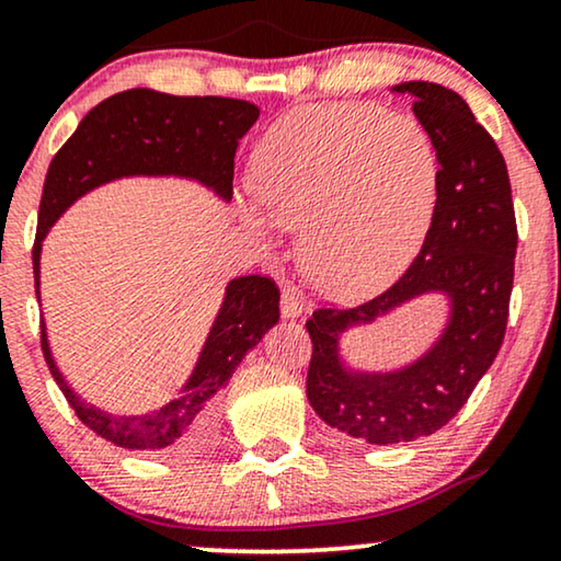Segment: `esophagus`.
Here are the masks:
<instances>
[{
  "label": "esophagus",
  "mask_w": 561,
  "mask_h": 561,
  "mask_svg": "<svg viewBox=\"0 0 561 561\" xmlns=\"http://www.w3.org/2000/svg\"><path fill=\"white\" fill-rule=\"evenodd\" d=\"M305 310V302L302 297L297 295L295 287H284L282 289V314L284 318H299Z\"/></svg>",
  "instance_id": "obj_1"
}]
</instances>
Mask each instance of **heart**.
I'll list each match as a JSON object with an SVG mask.
<instances>
[{"label":"heart","instance_id":"heart-1","mask_svg":"<svg viewBox=\"0 0 561 561\" xmlns=\"http://www.w3.org/2000/svg\"><path fill=\"white\" fill-rule=\"evenodd\" d=\"M256 193L241 216L262 239L307 226V270L330 295H370L404 266L432 224L439 160L414 119L374 104L287 116L256 149Z\"/></svg>","mask_w":561,"mask_h":561}]
</instances>
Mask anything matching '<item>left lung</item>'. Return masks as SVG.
Segmentation results:
<instances>
[{"label": "left lung", "instance_id": "8db88e82", "mask_svg": "<svg viewBox=\"0 0 561 561\" xmlns=\"http://www.w3.org/2000/svg\"><path fill=\"white\" fill-rule=\"evenodd\" d=\"M393 91L414 96V116L437 149L439 187L430 231L389 289L348 310L318 307L307 320V399L322 422L368 445L435 435L470 399L506 335L518 243L506 160L460 93L427 81L399 83ZM427 290L450 299V320L420 362L389 375L344 366L345 329L369 324Z\"/></svg>", "mask_w": 561, "mask_h": 561}]
</instances>
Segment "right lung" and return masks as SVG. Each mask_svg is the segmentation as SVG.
Here are the masks:
<instances>
[{
	"mask_svg": "<svg viewBox=\"0 0 561 561\" xmlns=\"http://www.w3.org/2000/svg\"><path fill=\"white\" fill-rule=\"evenodd\" d=\"M259 119L241 99L170 96L152 89L114 93L93 106L47 168L33 247L35 295L41 297V251L50 226L93 187L131 175L198 180L224 201L233 195V157L239 139ZM279 320V287L262 274L231 279L208 341L183 393L141 416H112L85 404L55 366L41 320L47 368L85 427L116 447L185 455L201 449L218 424V391L241 358Z\"/></svg>",
	"mask_w": 561,
	"mask_h": 561,
	"instance_id": "obj_1",
	"label": "right lung"
}]
</instances>
